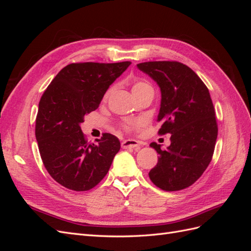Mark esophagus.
I'll list each match as a JSON object with an SVG mask.
<instances>
[{"label": "esophagus", "mask_w": 251, "mask_h": 251, "mask_svg": "<svg viewBox=\"0 0 251 251\" xmlns=\"http://www.w3.org/2000/svg\"><path fill=\"white\" fill-rule=\"evenodd\" d=\"M139 142L136 141L134 139H126L121 142V148L123 149H135L137 150L139 149Z\"/></svg>", "instance_id": "esophagus-1"}]
</instances>
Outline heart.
Here are the masks:
<instances>
[{
    "instance_id": "b5f03b06",
    "label": "heart",
    "mask_w": 251,
    "mask_h": 251,
    "mask_svg": "<svg viewBox=\"0 0 251 251\" xmlns=\"http://www.w3.org/2000/svg\"><path fill=\"white\" fill-rule=\"evenodd\" d=\"M132 93L133 95L137 98L143 96V95H154V89L153 87H151V83L147 80H143V79H137V80H134L132 82ZM111 94V89H109L107 92L104 93V96H103V100H108V97L110 96ZM138 121L136 120H128L126 121V124H124V128L126 131H130L132 130V128H134L136 126H138Z\"/></svg>"
}]
</instances>
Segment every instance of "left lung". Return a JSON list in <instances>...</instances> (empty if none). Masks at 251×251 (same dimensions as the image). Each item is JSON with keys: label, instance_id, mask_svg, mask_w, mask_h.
<instances>
[{"label": "left lung", "instance_id": "8db88e82", "mask_svg": "<svg viewBox=\"0 0 251 251\" xmlns=\"http://www.w3.org/2000/svg\"><path fill=\"white\" fill-rule=\"evenodd\" d=\"M138 69L153 78L161 91L159 135L171 134V146H150L159 154L149 173L151 181L166 192L194 184L207 169L218 136L216 112L209 91L191 68L179 62H146Z\"/></svg>", "mask_w": 251, "mask_h": 251}]
</instances>
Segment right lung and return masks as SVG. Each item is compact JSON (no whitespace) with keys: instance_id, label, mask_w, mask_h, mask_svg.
Listing matches in <instances>:
<instances>
[{"instance_id":"right-lung-1","label":"right lung","mask_w":251,"mask_h":251,"mask_svg":"<svg viewBox=\"0 0 251 251\" xmlns=\"http://www.w3.org/2000/svg\"><path fill=\"white\" fill-rule=\"evenodd\" d=\"M131 62L75 63L66 66L41 98L35 137L43 163L57 183L75 192L96 186L120 150L116 136L104 133L89 143L80 124Z\"/></svg>"}]
</instances>
